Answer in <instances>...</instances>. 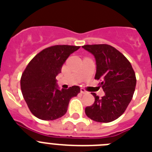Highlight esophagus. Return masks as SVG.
<instances>
[{
	"label": "esophagus",
	"instance_id": "34e87169",
	"mask_svg": "<svg viewBox=\"0 0 152 152\" xmlns=\"http://www.w3.org/2000/svg\"><path fill=\"white\" fill-rule=\"evenodd\" d=\"M81 93H82V94H87L88 91H86V90H85V88H81Z\"/></svg>",
	"mask_w": 152,
	"mask_h": 152
}]
</instances>
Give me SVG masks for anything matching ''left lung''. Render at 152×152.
Wrapping results in <instances>:
<instances>
[{
	"mask_svg": "<svg viewBox=\"0 0 152 152\" xmlns=\"http://www.w3.org/2000/svg\"><path fill=\"white\" fill-rule=\"evenodd\" d=\"M82 47L95 56V79L100 81L99 85L105 91L102 99L91 93L95 102L85 108V114L96 122H112L125 112L132 99L137 82L135 72L126 56L113 46L94 44Z\"/></svg>",
	"mask_w": 152,
	"mask_h": 152,
	"instance_id": "obj_1",
	"label": "left lung"
}]
</instances>
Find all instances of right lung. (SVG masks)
Instances as JSON below:
<instances>
[{"mask_svg":"<svg viewBox=\"0 0 152 152\" xmlns=\"http://www.w3.org/2000/svg\"><path fill=\"white\" fill-rule=\"evenodd\" d=\"M80 46L55 45L42 50L31 60L21 77L24 99L34 116L42 120H53L67 113L70 99L80 92L75 85L58 89L56 75L64 63Z\"/></svg>","mask_w":152,"mask_h":152,"instance_id":"add662e5","label":"right lung"}]
</instances>
